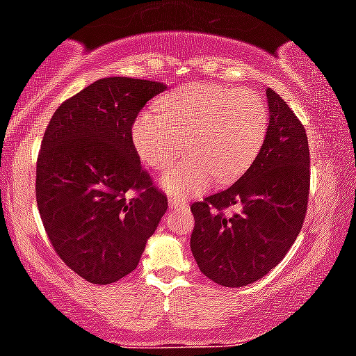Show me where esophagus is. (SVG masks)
<instances>
[{"instance_id": "1", "label": "esophagus", "mask_w": 356, "mask_h": 356, "mask_svg": "<svg viewBox=\"0 0 356 356\" xmlns=\"http://www.w3.org/2000/svg\"><path fill=\"white\" fill-rule=\"evenodd\" d=\"M179 205H182V207H186L187 202H186V200H182V199H177V197H169V207H170V209L179 207Z\"/></svg>"}]
</instances>
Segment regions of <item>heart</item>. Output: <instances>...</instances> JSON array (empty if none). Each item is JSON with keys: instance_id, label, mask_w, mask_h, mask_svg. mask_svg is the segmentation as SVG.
Masks as SVG:
<instances>
[{"instance_id": "1", "label": "heart", "mask_w": 356, "mask_h": 356, "mask_svg": "<svg viewBox=\"0 0 356 356\" xmlns=\"http://www.w3.org/2000/svg\"><path fill=\"white\" fill-rule=\"evenodd\" d=\"M159 113H144L132 124V143L144 164L156 170L187 152L165 170L161 186L189 197L238 179L254 164L268 132V108L248 89L200 81L162 97Z\"/></svg>"}]
</instances>
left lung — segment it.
Masks as SVG:
<instances>
[{"label": "left lung", "instance_id": "obj_1", "mask_svg": "<svg viewBox=\"0 0 356 356\" xmlns=\"http://www.w3.org/2000/svg\"><path fill=\"white\" fill-rule=\"evenodd\" d=\"M268 132L243 175L229 189L192 204L191 250L200 272L222 286H243L280 264L307 216L310 152L305 127L273 89H267ZM241 211L227 216L225 209Z\"/></svg>", "mask_w": 356, "mask_h": 356}]
</instances>
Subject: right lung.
<instances>
[{
    "mask_svg": "<svg viewBox=\"0 0 356 356\" xmlns=\"http://www.w3.org/2000/svg\"><path fill=\"white\" fill-rule=\"evenodd\" d=\"M156 81L104 78L64 101L36 162V200L54 252L84 280L108 285L131 273L167 211L140 165L132 124L165 91Z\"/></svg>",
    "mask_w": 356,
    "mask_h": 356,
    "instance_id": "add662e5",
    "label": "right lung"
}]
</instances>
